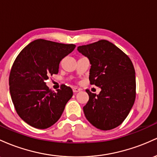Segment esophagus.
Here are the masks:
<instances>
[{
  "label": "esophagus",
  "mask_w": 157,
  "mask_h": 157,
  "mask_svg": "<svg viewBox=\"0 0 157 157\" xmlns=\"http://www.w3.org/2000/svg\"><path fill=\"white\" fill-rule=\"evenodd\" d=\"M73 91L74 93H77V92H79V91H81V88H78V87H73Z\"/></svg>",
  "instance_id": "1"
}]
</instances>
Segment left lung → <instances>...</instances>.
<instances>
[{"label":"left lung","mask_w":157,"mask_h":157,"mask_svg":"<svg viewBox=\"0 0 157 157\" xmlns=\"http://www.w3.org/2000/svg\"><path fill=\"white\" fill-rule=\"evenodd\" d=\"M77 50L90 60V84L101 88L98 95L86 90L89 101L83 107L85 117L98 129H113L124 121L134 104L133 63L124 52L107 40L79 46Z\"/></svg>","instance_id":"8db88e82"}]
</instances>
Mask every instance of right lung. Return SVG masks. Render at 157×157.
<instances>
[{"mask_svg":"<svg viewBox=\"0 0 157 157\" xmlns=\"http://www.w3.org/2000/svg\"><path fill=\"white\" fill-rule=\"evenodd\" d=\"M75 45L44 39L32 41L21 51L10 71L9 84L18 116L38 129L53 125L61 117L73 90L62 84L52 92L45 81L59 73L60 61L73 52Z\"/></svg>","mask_w":157,"mask_h":157,"instance_id":"add662e5","label":"right lung"}]
</instances>
